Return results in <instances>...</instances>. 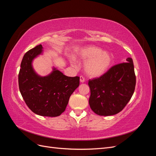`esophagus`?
<instances>
[{"label": "esophagus", "mask_w": 156, "mask_h": 156, "mask_svg": "<svg viewBox=\"0 0 156 156\" xmlns=\"http://www.w3.org/2000/svg\"><path fill=\"white\" fill-rule=\"evenodd\" d=\"M84 81H85V79H84V77L83 76L80 77V82H81V83H84Z\"/></svg>", "instance_id": "esophagus-1"}]
</instances>
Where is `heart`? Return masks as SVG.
<instances>
[{"label":"heart","instance_id":"heart-1","mask_svg":"<svg viewBox=\"0 0 156 156\" xmlns=\"http://www.w3.org/2000/svg\"><path fill=\"white\" fill-rule=\"evenodd\" d=\"M79 57L87 60L84 64V70L88 76L99 77L105 74L112 64L111 55L96 46H88L83 49Z\"/></svg>","mask_w":156,"mask_h":156}]
</instances>
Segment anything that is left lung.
Here are the masks:
<instances>
[{
	"label": "left lung",
	"instance_id": "1",
	"mask_svg": "<svg viewBox=\"0 0 156 156\" xmlns=\"http://www.w3.org/2000/svg\"><path fill=\"white\" fill-rule=\"evenodd\" d=\"M112 66L100 77L89 80V105L100 116L114 115L120 112L134 93L136 77L133 60Z\"/></svg>",
	"mask_w": 156,
	"mask_h": 156
}]
</instances>
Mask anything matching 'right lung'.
<instances>
[{"label": "right lung", "mask_w": 156, "mask_h": 156, "mask_svg": "<svg viewBox=\"0 0 156 156\" xmlns=\"http://www.w3.org/2000/svg\"><path fill=\"white\" fill-rule=\"evenodd\" d=\"M43 51L40 44L23 56L18 76L19 88L27 105L35 114L55 117L65 111L69 99L79 85V77H68L53 68L45 77L37 75L32 61Z\"/></svg>", "instance_id": "right-lung-1"}]
</instances>
